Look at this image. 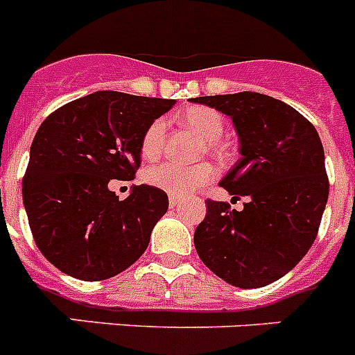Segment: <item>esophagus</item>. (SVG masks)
Returning a JSON list of instances; mask_svg holds the SVG:
<instances>
[{
    "instance_id": "esophagus-1",
    "label": "esophagus",
    "mask_w": 355,
    "mask_h": 355,
    "mask_svg": "<svg viewBox=\"0 0 355 355\" xmlns=\"http://www.w3.org/2000/svg\"><path fill=\"white\" fill-rule=\"evenodd\" d=\"M168 205H171V208H178V206L181 205V199L180 197H171V199H168Z\"/></svg>"
}]
</instances>
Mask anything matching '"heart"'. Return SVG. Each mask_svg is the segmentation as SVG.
Segmentation results:
<instances>
[{
	"mask_svg": "<svg viewBox=\"0 0 355 355\" xmlns=\"http://www.w3.org/2000/svg\"><path fill=\"white\" fill-rule=\"evenodd\" d=\"M181 121L205 140L208 153L215 156H225L227 147L220 140L222 133H224V119L218 112L206 108V106H193L181 115ZM165 130H167V124L163 119H156L155 122H150V126L147 128L142 137L144 158H158L163 149V142H165ZM215 175V167L208 162L190 165V167L163 162L147 168L146 181L150 187L158 188L172 197H187L196 193L205 184L211 183Z\"/></svg>",
	"mask_w": 355,
	"mask_h": 355,
	"instance_id": "b5f03b06",
	"label": "heart"
}]
</instances>
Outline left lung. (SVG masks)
<instances>
[{
  "mask_svg": "<svg viewBox=\"0 0 355 355\" xmlns=\"http://www.w3.org/2000/svg\"><path fill=\"white\" fill-rule=\"evenodd\" d=\"M231 117L241 158L224 175L241 211L206 200L193 234L197 254L215 275L238 288L274 283L306 256L329 197L324 146L315 126L286 103L258 92L196 97Z\"/></svg>",
  "mask_w": 355,
  "mask_h": 355,
  "instance_id": "1",
  "label": "left lung"
}]
</instances>
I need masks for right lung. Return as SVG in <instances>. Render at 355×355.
Segmentation results:
<instances>
[{
    "label": "right lung",
    "mask_w": 355,
    "mask_h": 355,
    "mask_svg": "<svg viewBox=\"0 0 355 355\" xmlns=\"http://www.w3.org/2000/svg\"><path fill=\"white\" fill-rule=\"evenodd\" d=\"M174 103L99 90L40 124L23 202L37 247L58 270L103 281L126 270L147 249L150 231L167 213V193L140 184L121 200L108 183L133 180L144 133Z\"/></svg>",
    "instance_id": "add662e5"
}]
</instances>
